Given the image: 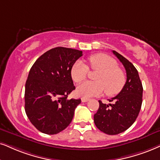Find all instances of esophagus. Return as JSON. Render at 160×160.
Returning <instances> with one entry per match:
<instances>
[{"instance_id": "obj_1", "label": "esophagus", "mask_w": 160, "mask_h": 160, "mask_svg": "<svg viewBox=\"0 0 160 160\" xmlns=\"http://www.w3.org/2000/svg\"><path fill=\"white\" fill-rule=\"evenodd\" d=\"M90 99H88V98H81V101L82 102H88V100H89Z\"/></svg>"}]
</instances>
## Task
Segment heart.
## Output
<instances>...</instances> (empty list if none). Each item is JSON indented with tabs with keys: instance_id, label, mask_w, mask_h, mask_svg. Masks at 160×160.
Listing matches in <instances>:
<instances>
[{
	"instance_id": "obj_1",
	"label": "heart",
	"mask_w": 160,
	"mask_h": 160,
	"mask_svg": "<svg viewBox=\"0 0 160 160\" xmlns=\"http://www.w3.org/2000/svg\"><path fill=\"white\" fill-rule=\"evenodd\" d=\"M90 67L99 72L94 77L96 81H87L77 88L79 96L90 98L98 96L106 91L112 96L118 94L125 86V74L117 67V62L110 56L105 54H95L88 58ZM88 68L81 60H77L71 69V75L74 82H81L87 78Z\"/></svg>"
}]
</instances>
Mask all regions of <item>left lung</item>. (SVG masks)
I'll return each mask as SVG.
<instances>
[{"instance_id":"8db88e82","label":"left lung","mask_w":160,"mask_h":160,"mask_svg":"<svg viewBox=\"0 0 160 160\" xmlns=\"http://www.w3.org/2000/svg\"><path fill=\"white\" fill-rule=\"evenodd\" d=\"M126 71L127 80L121 92L108 100L113 104H105L99 100L100 106L94 115L95 125L109 135L126 131L136 120L142 102L143 88L137 68L126 58L113 51Z\"/></svg>"}]
</instances>
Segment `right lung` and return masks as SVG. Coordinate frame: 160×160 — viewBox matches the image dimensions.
<instances>
[{
  "instance_id": "1",
  "label": "right lung",
  "mask_w": 160,
  "mask_h": 160,
  "mask_svg": "<svg viewBox=\"0 0 160 160\" xmlns=\"http://www.w3.org/2000/svg\"><path fill=\"white\" fill-rule=\"evenodd\" d=\"M82 52L56 47L32 66L25 86V112L32 124L46 134H56L72 122L81 100H68L75 89L71 69Z\"/></svg>"
}]
</instances>
